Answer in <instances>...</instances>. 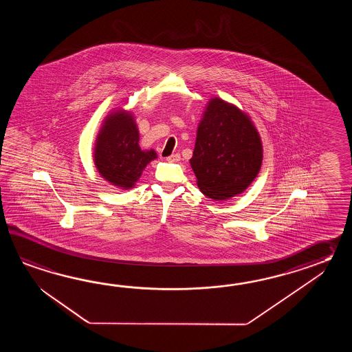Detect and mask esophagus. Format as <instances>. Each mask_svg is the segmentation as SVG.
<instances>
[{
  "mask_svg": "<svg viewBox=\"0 0 352 352\" xmlns=\"http://www.w3.org/2000/svg\"><path fill=\"white\" fill-rule=\"evenodd\" d=\"M166 160L168 161V162H177L181 160V156H179V153H173L171 156H168V157H166Z\"/></svg>",
  "mask_w": 352,
  "mask_h": 352,
  "instance_id": "34e87169",
  "label": "esophagus"
}]
</instances>
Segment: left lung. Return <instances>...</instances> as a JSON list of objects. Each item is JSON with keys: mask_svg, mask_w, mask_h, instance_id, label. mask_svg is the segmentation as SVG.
Here are the masks:
<instances>
[{"mask_svg": "<svg viewBox=\"0 0 352 352\" xmlns=\"http://www.w3.org/2000/svg\"><path fill=\"white\" fill-rule=\"evenodd\" d=\"M262 161V138L250 116L221 98H210L190 160L202 194L224 201L244 192Z\"/></svg>", "mask_w": 352, "mask_h": 352, "instance_id": "8db88e82", "label": "left lung"}]
</instances>
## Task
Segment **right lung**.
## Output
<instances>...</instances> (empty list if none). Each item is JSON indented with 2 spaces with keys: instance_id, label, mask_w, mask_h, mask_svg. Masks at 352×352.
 Listing matches in <instances>:
<instances>
[{
  "instance_id": "add662e5",
  "label": "right lung",
  "mask_w": 352,
  "mask_h": 352,
  "mask_svg": "<svg viewBox=\"0 0 352 352\" xmlns=\"http://www.w3.org/2000/svg\"><path fill=\"white\" fill-rule=\"evenodd\" d=\"M156 158V151L141 148L133 113L116 108L107 114L93 148L94 166L102 179L122 190L133 188L146 166Z\"/></svg>"
}]
</instances>
